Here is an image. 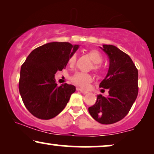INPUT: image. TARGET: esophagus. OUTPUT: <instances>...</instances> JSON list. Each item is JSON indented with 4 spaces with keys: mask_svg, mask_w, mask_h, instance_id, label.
I'll use <instances>...</instances> for the list:
<instances>
[{
    "mask_svg": "<svg viewBox=\"0 0 154 154\" xmlns=\"http://www.w3.org/2000/svg\"><path fill=\"white\" fill-rule=\"evenodd\" d=\"M77 90H79V91H80V92H81V93H83V94H84L88 93V92H87V91H85V90H82V89H81V88H77Z\"/></svg>",
    "mask_w": 154,
    "mask_h": 154,
    "instance_id": "esophagus-1",
    "label": "esophagus"
}]
</instances>
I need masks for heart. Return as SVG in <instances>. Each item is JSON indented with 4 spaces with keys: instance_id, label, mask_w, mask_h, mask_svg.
Listing matches in <instances>:
<instances>
[{
    "instance_id": "b5f03b06",
    "label": "heart",
    "mask_w": 154,
    "mask_h": 154,
    "mask_svg": "<svg viewBox=\"0 0 154 154\" xmlns=\"http://www.w3.org/2000/svg\"><path fill=\"white\" fill-rule=\"evenodd\" d=\"M88 55H89L90 60L93 62V66L92 69L95 71H100L101 70V67L99 64L102 63L103 60L102 55L98 50H92L88 52ZM75 60H76V56L75 54H73L70 57L69 60V64L71 65H73L75 64ZM92 78L90 74L84 73H77L73 75L72 78V81L76 84V85L81 86L82 88H87L90 82L92 81Z\"/></svg>"
}]
</instances>
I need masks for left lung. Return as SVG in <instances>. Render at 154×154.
Returning a JSON list of instances; mask_svg holds the SVG:
<instances>
[{
  "label": "left lung",
  "mask_w": 154,
  "mask_h": 154,
  "mask_svg": "<svg viewBox=\"0 0 154 154\" xmlns=\"http://www.w3.org/2000/svg\"><path fill=\"white\" fill-rule=\"evenodd\" d=\"M109 57V67L100 87L109 89L108 97L97 95L90 114L102 124H112L126 115L138 94V71L129 55L112 45L100 47Z\"/></svg>",
  "instance_id": "obj_1"
}]
</instances>
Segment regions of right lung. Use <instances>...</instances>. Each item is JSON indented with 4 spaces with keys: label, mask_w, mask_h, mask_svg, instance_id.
Masks as SVG:
<instances>
[{
    "label": "right lung",
    "mask_w": 154,
    "mask_h": 154,
    "mask_svg": "<svg viewBox=\"0 0 154 154\" xmlns=\"http://www.w3.org/2000/svg\"><path fill=\"white\" fill-rule=\"evenodd\" d=\"M79 45L52 42L35 48L27 57L20 70L19 90L31 114L48 120L65 108L75 87L67 83L57 86L54 74L66 68Z\"/></svg>",
    "instance_id": "add662e5"
}]
</instances>
